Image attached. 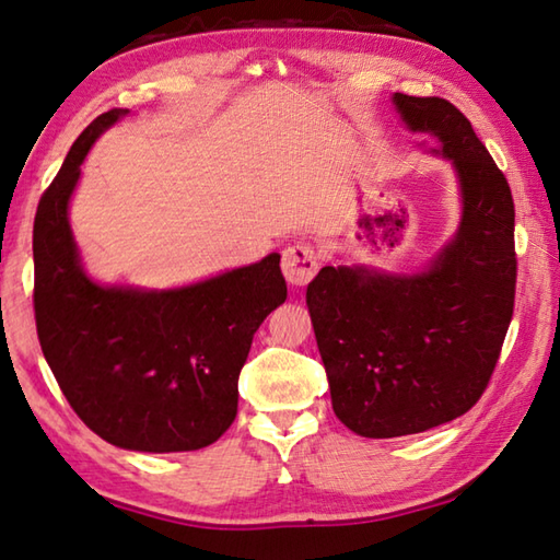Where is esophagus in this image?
Here are the masks:
<instances>
[{"mask_svg":"<svg viewBox=\"0 0 560 560\" xmlns=\"http://www.w3.org/2000/svg\"><path fill=\"white\" fill-rule=\"evenodd\" d=\"M281 271H283V277H287V281L293 283V287H305V283L317 273L315 247L307 243L291 245L287 253H283Z\"/></svg>","mask_w":560,"mask_h":560,"instance_id":"34e87169","label":"esophagus"}]
</instances>
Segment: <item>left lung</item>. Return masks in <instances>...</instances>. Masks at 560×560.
Instances as JSON below:
<instances>
[{"label": "left lung", "instance_id": "1", "mask_svg": "<svg viewBox=\"0 0 560 560\" xmlns=\"http://www.w3.org/2000/svg\"><path fill=\"white\" fill-rule=\"evenodd\" d=\"M455 168L462 219L419 273L323 267L305 301L331 409L363 438L423 433L467 413L501 355L515 305V205L505 175L445 98L392 96Z\"/></svg>", "mask_w": 560, "mask_h": 560}]
</instances>
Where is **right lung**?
<instances>
[{
  "instance_id": "1",
  "label": "right lung",
  "mask_w": 560,
  "mask_h": 560,
  "mask_svg": "<svg viewBox=\"0 0 560 560\" xmlns=\"http://www.w3.org/2000/svg\"><path fill=\"white\" fill-rule=\"evenodd\" d=\"M127 108L74 141L33 223V307L40 349L71 409L110 445L187 452L237 413V375L265 317L287 301L281 255L168 291L103 287L81 267L69 199L81 163Z\"/></svg>"
}]
</instances>
